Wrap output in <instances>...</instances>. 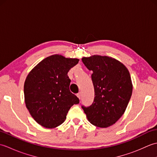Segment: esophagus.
<instances>
[{
	"instance_id": "obj_1",
	"label": "esophagus",
	"mask_w": 157,
	"mask_h": 157,
	"mask_svg": "<svg viewBox=\"0 0 157 157\" xmlns=\"http://www.w3.org/2000/svg\"><path fill=\"white\" fill-rule=\"evenodd\" d=\"M77 96H78L79 99H80L81 98V93L80 92L78 93V94H77Z\"/></svg>"
}]
</instances>
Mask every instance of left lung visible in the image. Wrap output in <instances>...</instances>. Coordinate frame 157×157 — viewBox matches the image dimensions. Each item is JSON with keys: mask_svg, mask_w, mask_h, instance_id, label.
I'll use <instances>...</instances> for the list:
<instances>
[{"mask_svg": "<svg viewBox=\"0 0 157 157\" xmlns=\"http://www.w3.org/2000/svg\"><path fill=\"white\" fill-rule=\"evenodd\" d=\"M82 62L92 71L94 102L82 106L92 125L106 128L118 121L125 113L132 94L133 85L128 68L114 58L92 55L83 57Z\"/></svg>", "mask_w": 157, "mask_h": 157, "instance_id": "1", "label": "left lung"}]
</instances>
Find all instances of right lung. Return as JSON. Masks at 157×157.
I'll return each mask as SVG.
<instances>
[{
    "label": "right lung",
    "mask_w": 157,
    "mask_h": 157,
    "mask_svg": "<svg viewBox=\"0 0 157 157\" xmlns=\"http://www.w3.org/2000/svg\"><path fill=\"white\" fill-rule=\"evenodd\" d=\"M79 59L53 55L33 68L24 83L25 106L38 124L55 128L65 121L68 111L79 98L70 92L67 73Z\"/></svg>",
    "instance_id": "obj_1"
}]
</instances>
